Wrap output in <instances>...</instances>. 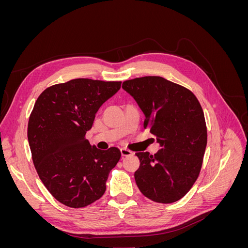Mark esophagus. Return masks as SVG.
Instances as JSON below:
<instances>
[{"label": "esophagus", "instance_id": "obj_1", "mask_svg": "<svg viewBox=\"0 0 248 248\" xmlns=\"http://www.w3.org/2000/svg\"><path fill=\"white\" fill-rule=\"evenodd\" d=\"M121 154H122V156H130V155H132V151H130V150L126 149V148H122Z\"/></svg>", "mask_w": 248, "mask_h": 248}]
</instances>
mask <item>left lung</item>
<instances>
[{
    "label": "left lung",
    "instance_id": "left-lung-1",
    "mask_svg": "<svg viewBox=\"0 0 248 248\" xmlns=\"http://www.w3.org/2000/svg\"><path fill=\"white\" fill-rule=\"evenodd\" d=\"M122 88L144 111L145 129L161 147L154 155L136 153L139 189L156 202H177L197 181L204 159L207 126L201 104L190 90L161 77L128 79Z\"/></svg>",
    "mask_w": 248,
    "mask_h": 248
}]
</instances>
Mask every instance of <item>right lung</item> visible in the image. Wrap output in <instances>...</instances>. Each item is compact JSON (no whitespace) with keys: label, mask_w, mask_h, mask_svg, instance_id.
Here are the masks:
<instances>
[{"label":"right lung","mask_w":248,"mask_h":248,"mask_svg":"<svg viewBox=\"0 0 248 248\" xmlns=\"http://www.w3.org/2000/svg\"><path fill=\"white\" fill-rule=\"evenodd\" d=\"M121 81L76 78L46 88L28 123L32 159L40 180L61 204L82 208L99 200L109 171L121 158L116 147L90 146L86 132Z\"/></svg>","instance_id":"obj_1"}]
</instances>
